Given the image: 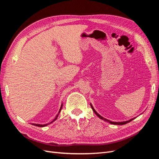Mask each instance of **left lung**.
Wrapping results in <instances>:
<instances>
[{"label":"left lung","instance_id":"8db88e82","mask_svg":"<svg viewBox=\"0 0 159 159\" xmlns=\"http://www.w3.org/2000/svg\"><path fill=\"white\" fill-rule=\"evenodd\" d=\"M90 105H91V109H93V111H94V113L97 115V116H98V117H99L101 119H102V120H104L105 121H107V122H109V123H111V124H113V125H125V124H126V123H129V122H130V121H131L132 120H133L134 118H133V119H130V120H129V121H123V122H113V121H110V120H108V119H105V118H104V117H102L100 115H99L97 112H96V111L94 109V108L93 107V106H92V105H91V103H90Z\"/></svg>","mask_w":159,"mask_h":159}]
</instances>
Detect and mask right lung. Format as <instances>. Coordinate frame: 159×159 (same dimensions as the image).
Masks as SVG:
<instances>
[{"instance_id":"right-lung-1","label":"right lung","mask_w":159,"mask_h":159,"mask_svg":"<svg viewBox=\"0 0 159 159\" xmlns=\"http://www.w3.org/2000/svg\"><path fill=\"white\" fill-rule=\"evenodd\" d=\"M61 108H62V104H61V107H60V111H59L58 113H57V115L56 116V118H55L54 120H53V121H52V122H50V123H52V122H54V121H56V120L57 119V116H58V114H59V113H60V111H61ZM32 125H35V126H37V127H45V126L48 125H49V123H48V124H46V125H40V124H34H34H32Z\"/></svg>"}]
</instances>
